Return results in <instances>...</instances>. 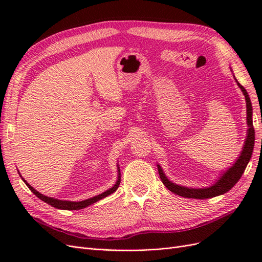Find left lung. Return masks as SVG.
Masks as SVG:
<instances>
[{
  "label": "left lung",
  "mask_w": 262,
  "mask_h": 262,
  "mask_svg": "<svg viewBox=\"0 0 262 262\" xmlns=\"http://www.w3.org/2000/svg\"><path fill=\"white\" fill-rule=\"evenodd\" d=\"M233 72V70L231 69ZM234 80L238 85L241 91L243 92L245 100H246V113H247V133H246V140L244 142V145L242 148V152L236 158V161L232 164V166L224 170L221 171L220 176L217 179L213 182V184L209 187H203V188H191V187H186V186H180L178 184H175L171 180L167 178L165 175L163 168L161 167L160 164H157V169L158 173H160V177L162 179V182L164 186L167 188L169 191L176 193L178 195H181L184 198H192V199H210V198L217 196L221 194H224L227 191H229L238 181L244 173L246 167L250 161L253 145H255V129H253L252 125V105L249 98V95L244 87L236 80L235 75Z\"/></svg>",
  "instance_id": "1"
}]
</instances>
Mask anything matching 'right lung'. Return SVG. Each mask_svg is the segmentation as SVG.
Returning a JSON list of instances; mask_svg holds the SVG:
<instances>
[{"label":"right lung","mask_w":262,"mask_h":262,"mask_svg":"<svg viewBox=\"0 0 262 262\" xmlns=\"http://www.w3.org/2000/svg\"><path fill=\"white\" fill-rule=\"evenodd\" d=\"M18 171V170H17ZM117 171H118V177H117V180L115 182V185L109 188L108 190H106V191H104L100 194H97L95 196H92V198H89V199L86 200H82V201H68V200H59V199H54V198L52 196H48V195H45L40 192H38L36 189H34L33 187H31L28 182L24 179L20 175V172L18 171L19 176L21 177L23 181L25 182L26 186L31 190V192H33L36 196H38L39 199L42 200L43 202L50 204L51 207L55 208V209H60V210H81V209H84L86 207H89V205L93 204V203H96L97 201L104 199V198L110 195L112 193H114L116 190L118 189L119 185H120V180H121V172H120V167H119V164H117Z\"/></svg>","instance_id":"add662e5"}]
</instances>
